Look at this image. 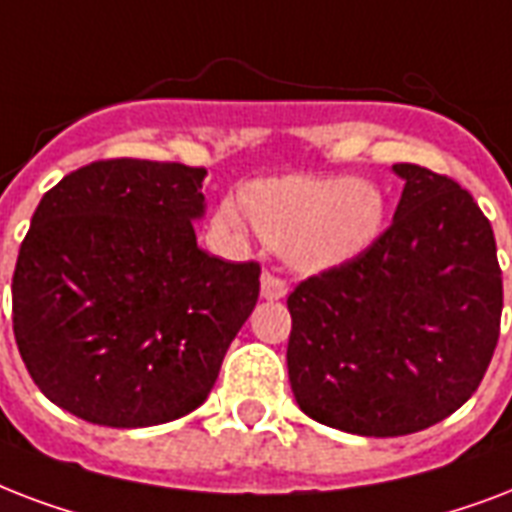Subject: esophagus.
<instances>
[{"label":"esophagus","mask_w":512,"mask_h":512,"mask_svg":"<svg viewBox=\"0 0 512 512\" xmlns=\"http://www.w3.org/2000/svg\"><path fill=\"white\" fill-rule=\"evenodd\" d=\"M285 293H288V285H285V280H280V277L275 275V272H264L261 275V296L264 299H283Z\"/></svg>","instance_id":"obj_1"}]
</instances>
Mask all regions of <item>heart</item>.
<instances>
[{"label":"heart","instance_id":"b5f03b06","mask_svg":"<svg viewBox=\"0 0 512 512\" xmlns=\"http://www.w3.org/2000/svg\"><path fill=\"white\" fill-rule=\"evenodd\" d=\"M243 202L256 232L283 248L299 272H323L355 259L384 227V197L366 178H267L248 186ZM219 219L235 232L245 229L237 202H224Z\"/></svg>","mask_w":512,"mask_h":512}]
</instances>
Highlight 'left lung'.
<instances>
[{
	"instance_id": "8db88e82",
	"label": "left lung",
	"mask_w": 512,
	"mask_h": 512,
	"mask_svg": "<svg viewBox=\"0 0 512 512\" xmlns=\"http://www.w3.org/2000/svg\"><path fill=\"white\" fill-rule=\"evenodd\" d=\"M392 224L355 259L288 296V379L320 425L368 438L419 433L481 384L499 339L502 269L489 219L449 176L392 165Z\"/></svg>"
}]
</instances>
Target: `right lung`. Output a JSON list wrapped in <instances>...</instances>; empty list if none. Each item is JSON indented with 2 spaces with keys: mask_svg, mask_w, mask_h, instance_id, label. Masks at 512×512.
<instances>
[{
  "mask_svg": "<svg viewBox=\"0 0 512 512\" xmlns=\"http://www.w3.org/2000/svg\"><path fill=\"white\" fill-rule=\"evenodd\" d=\"M208 170L101 160L39 200L13 275V331L55 406L152 427L205 403L259 299L256 261L197 245Z\"/></svg>",
  "mask_w": 512,
  "mask_h": 512,
  "instance_id": "add662e5",
  "label": "right lung"
}]
</instances>
